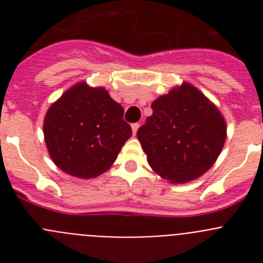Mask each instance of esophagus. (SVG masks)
Returning a JSON list of instances; mask_svg holds the SVG:
<instances>
[{
    "label": "esophagus",
    "mask_w": 263,
    "mask_h": 263,
    "mask_svg": "<svg viewBox=\"0 0 263 263\" xmlns=\"http://www.w3.org/2000/svg\"><path fill=\"white\" fill-rule=\"evenodd\" d=\"M138 127H139V124H133V125H132V130H133L134 136H136V134H137V130H138Z\"/></svg>",
    "instance_id": "obj_1"
}]
</instances>
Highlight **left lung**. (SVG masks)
<instances>
[{
	"label": "left lung",
	"mask_w": 263,
	"mask_h": 263,
	"mask_svg": "<svg viewBox=\"0 0 263 263\" xmlns=\"http://www.w3.org/2000/svg\"><path fill=\"white\" fill-rule=\"evenodd\" d=\"M152 109L137 132L150 167L171 183L191 182L206 173L227 138L220 110L188 83L158 97Z\"/></svg>",
	"instance_id": "8db88e82"
}]
</instances>
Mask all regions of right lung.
Wrapping results in <instances>:
<instances>
[{
    "label": "right lung",
    "instance_id": "add662e5",
    "mask_svg": "<svg viewBox=\"0 0 263 263\" xmlns=\"http://www.w3.org/2000/svg\"><path fill=\"white\" fill-rule=\"evenodd\" d=\"M43 133L51 159L81 179L105 173L132 137L124 109L103 87L78 83L46 113Z\"/></svg>",
    "mask_w": 263,
    "mask_h": 263
}]
</instances>
